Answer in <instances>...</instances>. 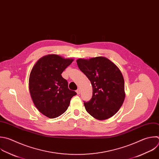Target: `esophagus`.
<instances>
[{
	"label": "esophagus",
	"mask_w": 159,
	"mask_h": 159,
	"mask_svg": "<svg viewBox=\"0 0 159 159\" xmlns=\"http://www.w3.org/2000/svg\"><path fill=\"white\" fill-rule=\"evenodd\" d=\"M76 92H77V94H79V93H80V89H78L76 90Z\"/></svg>",
	"instance_id": "1"
}]
</instances>
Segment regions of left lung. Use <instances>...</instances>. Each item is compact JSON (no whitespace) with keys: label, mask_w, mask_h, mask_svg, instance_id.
Masks as SVG:
<instances>
[{"label":"left lung","mask_w":159,"mask_h":159,"mask_svg":"<svg viewBox=\"0 0 159 159\" xmlns=\"http://www.w3.org/2000/svg\"><path fill=\"white\" fill-rule=\"evenodd\" d=\"M79 69L91 82V99L84 102L87 112L98 120L115 115L125 98L124 80L119 69L110 60L97 57L77 61Z\"/></svg>","instance_id":"left-lung-1"}]
</instances>
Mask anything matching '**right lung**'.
I'll list each match as a JSON object with an SVG mask.
<instances>
[{
    "label": "right lung",
    "instance_id": "obj_1",
    "mask_svg": "<svg viewBox=\"0 0 159 159\" xmlns=\"http://www.w3.org/2000/svg\"><path fill=\"white\" fill-rule=\"evenodd\" d=\"M73 59L51 54L40 59L32 69L29 90L37 109L48 118H56L64 113L72 97L77 93L68 88L63 71Z\"/></svg>",
    "mask_w": 159,
    "mask_h": 159
}]
</instances>
